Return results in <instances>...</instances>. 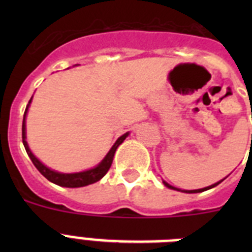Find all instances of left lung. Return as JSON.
<instances>
[{"label": "left lung", "instance_id": "left-lung-1", "mask_svg": "<svg viewBox=\"0 0 252 252\" xmlns=\"http://www.w3.org/2000/svg\"><path fill=\"white\" fill-rule=\"evenodd\" d=\"M222 180H223V179H222ZM222 180H221V182H222ZM221 182H218V183L213 184V186H209V187H207V188H203V189H195V190H183V192H186V193H199V192H204V190H207V189H211V188H213V187L218 186V184L221 183ZM164 184H165V186L168 187V188H171V189H177V188H174V187L169 186V184H168V183H165V182H164ZM177 190H179V189H177Z\"/></svg>", "mask_w": 252, "mask_h": 252}]
</instances>
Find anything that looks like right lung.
Returning a JSON list of instances; mask_svg holds the SVG:
<instances>
[{"mask_svg":"<svg viewBox=\"0 0 252 252\" xmlns=\"http://www.w3.org/2000/svg\"><path fill=\"white\" fill-rule=\"evenodd\" d=\"M32 99V97H31ZM31 99L29 101V104H30ZM29 104L26 107L25 113H24V121H22V142H24V146H25V150L28 153L29 158L31 159L32 164L36 166L37 170L49 180L51 183L57 184V186L60 187H66V188H79V187H86V186H90V184L95 183V182H98L99 179L106 175V173L108 171V169L111 168L112 165V160L113 157H115V153H116V149L119 148L120 144H122L126 136H127L128 133L126 132L125 135H122L121 137H119V140L115 142V145L111 148V150L108 151V154L106 155L103 160L99 162L98 165L95 166V168L91 169V170H87V171H81V173H73V174H63V173H58V171L51 170V169L46 168L44 165L43 162L39 161L36 158L34 157V154L31 153V150L29 149L28 146V142H26V125H25V117H26V112H28V108H29Z\"/></svg>","mask_w":252,"mask_h":252,"instance_id":"add662e5","label":"right lung"}]
</instances>
